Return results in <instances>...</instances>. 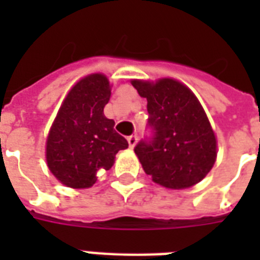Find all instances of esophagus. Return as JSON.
<instances>
[{"mask_svg":"<svg viewBox=\"0 0 260 260\" xmlns=\"http://www.w3.org/2000/svg\"><path fill=\"white\" fill-rule=\"evenodd\" d=\"M128 144H129L131 148H134L135 146H136V143H138V136L136 135H131V136H128Z\"/></svg>","mask_w":260,"mask_h":260,"instance_id":"esophagus-1","label":"esophagus"}]
</instances>
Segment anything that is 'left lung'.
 Instances as JSON below:
<instances>
[{"label": "left lung", "mask_w": 260, "mask_h": 260, "mask_svg": "<svg viewBox=\"0 0 260 260\" xmlns=\"http://www.w3.org/2000/svg\"><path fill=\"white\" fill-rule=\"evenodd\" d=\"M147 98L150 135L135 147L152 181L186 189L205 178L216 160V136L197 97L174 79L132 81Z\"/></svg>", "instance_id": "left-lung-1"}]
</instances>
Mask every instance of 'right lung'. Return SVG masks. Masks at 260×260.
Listing matches in <instances>:
<instances>
[{
  "label": "right lung",
  "instance_id": "add662e5",
  "mask_svg": "<svg viewBox=\"0 0 260 260\" xmlns=\"http://www.w3.org/2000/svg\"><path fill=\"white\" fill-rule=\"evenodd\" d=\"M110 98L105 75L81 79L60 106L47 139V163L63 185L74 189L93 186L100 171L113 166L114 156L128 142L104 116Z\"/></svg>",
  "mask_w": 260,
  "mask_h": 260
}]
</instances>
